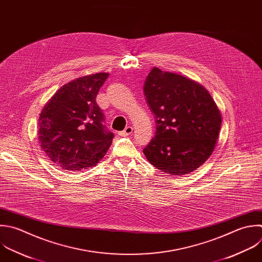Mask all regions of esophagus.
I'll list each match as a JSON object with an SVG mask.
<instances>
[{"label": "esophagus", "instance_id": "34e87169", "mask_svg": "<svg viewBox=\"0 0 262 262\" xmlns=\"http://www.w3.org/2000/svg\"><path fill=\"white\" fill-rule=\"evenodd\" d=\"M132 132H133V128H132L131 126H128V127H126L123 131H121L119 134H120L121 136H128V135L132 134Z\"/></svg>", "mask_w": 262, "mask_h": 262}]
</instances>
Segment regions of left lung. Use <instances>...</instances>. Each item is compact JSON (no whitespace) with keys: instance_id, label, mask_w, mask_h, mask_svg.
Returning a JSON list of instances; mask_svg holds the SVG:
<instances>
[{"instance_id":"1","label":"left lung","mask_w":262,"mask_h":262,"mask_svg":"<svg viewBox=\"0 0 262 262\" xmlns=\"http://www.w3.org/2000/svg\"><path fill=\"white\" fill-rule=\"evenodd\" d=\"M143 89L156 120V134L143 154L162 172H192L215 147L221 126L216 103L200 84L157 68L148 74Z\"/></svg>"}]
</instances>
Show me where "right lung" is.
<instances>
[{
	"label": "right lung",
	"instance_id": "1",
	"mask_svg": "<svg viewBox=\"0 0 262 262\" xmlns=\"http://www.w3.org/2000/svg\"><path fill=\"white\" fill-rule=\"evenodd\" d=\"M108 74L76 79L57 90L39 118V142L47 157L64 170L95 166L108 150L114 133L96 103Z\"/></svg>",
	"mask_w": 262,
	"mask_h": 262
}]
</instances>
